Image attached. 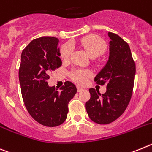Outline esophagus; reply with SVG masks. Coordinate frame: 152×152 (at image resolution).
<instances>
[{
    "instance_id": "34e87169",
    "label": "esophagus",
    "mask_w": 152,
    "mask_h": 152,
    "mask_svg": "<svg viewBox=\"0 0 152 152\" xmlns=\"http://www.w3.org/2000/svg\"><path fill=\"white\" fill-rule=\"evenodd\" d=\"M77 90H78V92H81V91L83 90V88H82V87L78 86V87H77Z\"/></svg>"
}]
</instances>
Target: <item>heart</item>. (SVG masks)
Returning <instances> with one entry per match:
<instances>
[{
  "label": "heart",
  "instance_id": "heart-1",
  "mask_svg": "<svg viewBox=\"0 0 152 152\" xmlns=\"http://www.w3.org/2000/svg\"><path fill=\"white\" fill-rule=\"evenodd\" d=\"M80 45L83 47L92 58L97 57L103 53L106 49V45L104 40L96 35H89L83 37L80 40ZM72 52L71 44L66 43L61 49V56L63 60H68ZM89 73L87 71L76 70L72 73V79L79 84L86 83Z\"/></svg>",
  "mask_w": 152,
  "mask_h": 152
}]
</instances>
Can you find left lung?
I'll use <instances>...</instances> for the list:
<instances>
[{"label": "left lung", "mask_w": 152, "mask_h": 152, "mask_svg": "<svg viewBox=\"0 0 152 152\" xmlns=\"http://www.w3.org/2000/svg\"><path fill=\"white\" fill-rule=\"evenodd\" d=\"M109 55L103 68L95 77L99 85H106L104 94L89 89L90 99L86 109L92 121L105 125L113 122L127 108L134 86L135 63L129 44L117 34L109 32Z\"/></svg>", "instance_id": "8db88e82"}]
</instances>
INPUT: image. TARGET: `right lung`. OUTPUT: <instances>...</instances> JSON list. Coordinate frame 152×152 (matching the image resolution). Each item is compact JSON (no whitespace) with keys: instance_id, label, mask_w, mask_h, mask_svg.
I'll list each match as a JSON object with an SVG mask.
<instances>
[{"instance_id":"right-lung-1","label":"right lung","mask_w":152,"mask_h":152,"mask_svg":"<svg viewBox=\"0 0 152 152\" xmlns=\"http://www.w3.org/2000/svg\"><path fill=\"white\" fill-rule=\"evenodd\" d=\"M59 39L42 37L30 42L21 53L19 81L24 105L32 118L47 127L66 119L68 103L77 92L69 81L60 88L49 86V72L61 66Z\"/></svg>"}]
</instances>
